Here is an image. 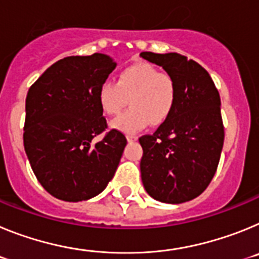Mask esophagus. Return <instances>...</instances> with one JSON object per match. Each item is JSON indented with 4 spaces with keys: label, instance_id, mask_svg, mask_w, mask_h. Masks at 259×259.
Here are the masks:
<instances>
[{
    "label": "esophagus",
    "instance_id": "esophagus-1",
    "mask_svg": "<svg viewBox=\"0 0 259 259\" xmlns=\"http://www.w3.org/2000/svg\"><path fill=\"white\" fill-rule=\"evenodd\" d=\"M137 140V136L136 135H127V141H136Z\"/></svg>",
    "mask_w": 259,
    "mask_h": 259
}]
</instances>
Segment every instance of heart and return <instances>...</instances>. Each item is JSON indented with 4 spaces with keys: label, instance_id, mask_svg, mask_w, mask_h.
Listing matches in <instances>:
<instances>
[{
    "label": "heart",
    "instance_id": "heart-1",
    "mask_svg": "<svg viewBox=\"0 0 259 259\" xmlns=\"http://www.w3.org/2000/svg\"><path fill=\"white\" fill-rule=\"evenodd\" d=\"M98 104L107 115H116L131 98V109L111 120V127L132 135L149 125H159L170 118L178 100V85L170 74L155 66L139 62L127 66L118 81L105 80L97 92Z\"/></svg>",
    "mask_w": 259,
    "mask_h": 259
}]
</instances>
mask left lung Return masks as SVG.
Listing matches in <instances>:
<instances>
[{"label": "left lung", "mask_w": 259, "mask_h": 259, "mask_svg": "<svg viewBox=\"0 0 259 259\" xmlns=\"http://www.w3.org/2000/svg\"><path fill=\"white\" fill-rule=\"evenodd\" d=\"M175 79L178 100L170 118L139 139L144 188L154 200L182 203L200 196L214 178L224 141L221 97L209 72L178 53L143 52Z\"/></svg>", "instance_id": "obj_1"}]
</instances>
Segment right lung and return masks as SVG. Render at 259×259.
Returning <instances> with one entry per match:
<instances>
[{
	"instance_id": "right-lung-1",
	"label": "right lung",
	"mask_w": 259,
	"mask_h": 259,
	"mask_svg": "<svg viewBox=\"0 0 259 259\" xmlns=\"http://www.w3.org/2000/svg\"><path fill=\"white\" fill-rule=\"evenodd\" d=\"M116 63L106 54L72 56L50 66L28 89L23 143L40 184L62 201L95 197L113 179L127 144L111 130L97 92Z\"/></svg>"
}]
</instances>
